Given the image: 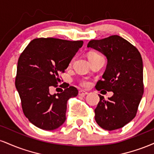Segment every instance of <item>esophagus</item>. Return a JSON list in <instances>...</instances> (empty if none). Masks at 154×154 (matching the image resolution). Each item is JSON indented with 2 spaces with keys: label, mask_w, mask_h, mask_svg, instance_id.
Wrapping results in <instances>:
<instances>
[{
  "label": "esophagus",
  "mask_w": 154,
  "mask_h": 154,
  "mask_svg": "<svg viewBox=\"0 0 154 154\" xmlns=\"http://www.w3.org/2000/svg\"><path fill=\"white\" fill-rule=\"evenodd\" d=\"M88 93V92L84 91H79V95H80V96H82V97L85 96V95H87Z\"/></svg>",
  "instance_id": "esophagus-1"
}]
</instances>
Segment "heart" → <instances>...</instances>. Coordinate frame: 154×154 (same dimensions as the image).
I'll return each instance as SVG.
<instances>
[{
  "mask_svg": "<svg viewBox=\"0 0 154 154\" xmlns=\"http://www.w3.org/2000/svg\"><path fill=\"white\" fill-rule=\"evenodd\" d=\"M95 55H98V54H96V53H95V52L89 53V54H88V58L91 57V56H95ZM80 85L82 86H83V87H88V86H89L90 82H89V81L87 80V79H83L80 81Z\"/></svg>",
  "mask_w": 154,
  "mask_h": 154,
  "instance_id": "heart-1",
  "label": "heart"
}]
</instances>
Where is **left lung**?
<instances>
[{
  "label": "left lung",
  "mask_w": 154,
  "mask_h": 154,
  "mask_svg": "<svg viewBox=\"0 0 154 154\" xmlns=\"http://www.w3.org/2000/svg\"><path fill=\"white\" fill-rule=\"evenodd\" d=\"M88 48L106 57L108 63L102 80L95 88L112 91L114 95L100 101L95 109V119L106 130H117L135 118L143 95V66L141 55L128 40L112 35L101 40H91Z\"/></svg>",
  "instance_id": "left-lung-1"
}]
</instances>
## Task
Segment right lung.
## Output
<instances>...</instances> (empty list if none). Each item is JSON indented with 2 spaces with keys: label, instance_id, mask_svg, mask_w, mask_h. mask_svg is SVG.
<instances>
[{
  "label": "right lung",
  "instance_id": "add662e5",
  "mask_svg": "<svg viewBox=\"0 0 154 154\" xmlns=\"http://www.w3.org/2000/svg\"><path fill=\"white\" fill-rule=\"evenodd\" d=\"M82 40L37 38L28 44L19 56L15 85L24 115L38 128L54 130L66 120L67 100L78 91L70 86L51 95L49 89L61 82L72 58L82 46Z\"/></svg>",
  "mask_w": 154,
  "mask_h": 154
}]
</instances>
